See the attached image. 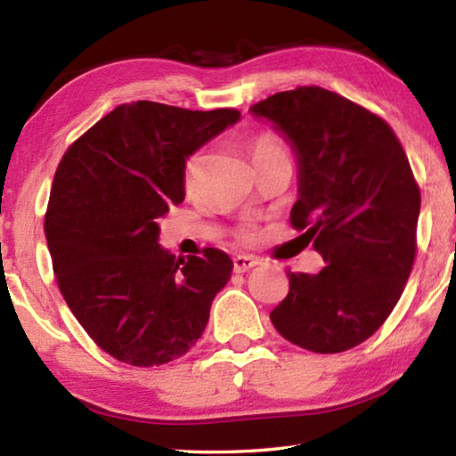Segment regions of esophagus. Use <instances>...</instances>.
Here are the masks:
<instances>
[{
	"label": "esophagus",
	"instance_id": "34e87169",
	"mask_svg": "<svg viewBox=\"0 0 456 456\" xmlns=\"http://www.w3.org/2000/svg\"><path fill=\"white\" fill-rule=\"evenodd\" d=\"M258 265V258L250 256V255H239L233 258V270L235 273H247V270L255 268Z\"/></svg>",
	"mask_w": 456,
	"mask_h": 456
}]
</instances>
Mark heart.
<instances>
[{"mask_svg": "<svg viewBox=\"0 0 456 456\" xmlns=\"http://www.w3.org/2000/svg\"><path fill=\"white\" fill-rule=\"evenodd\" d=\"M280 152H284V149H282V144L278 142L274 134L265 133L250 142V154H253L255 162L260 159H266V157H274V154H280ZM198 174H200V157L198 154H193V157L188 159L186 167H183V186L191 188L198 180ZM240 237L248 240L250 237H253V231L245 227L243 231H240Z\"/></svg>", "mask_w": 456, "mask_h": 456, "instance_id": "1", "label": "heart"}]
</instances>
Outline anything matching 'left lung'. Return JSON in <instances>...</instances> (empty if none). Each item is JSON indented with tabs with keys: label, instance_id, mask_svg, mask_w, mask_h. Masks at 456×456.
Masks as SVG:
<instances>
[{
	"label": "left lung",
	"instance_id": "obj_1",
	"mask_svg": "<svg viewBox=\"0 0 456 456\" xmlns=\"http://www.w3.org/2000/svg\"><path fill=\"white\" fill-rule=\"evenodd\" d=\"M294 151L289 221L323 256L317 274H289L270 322L307 351L343 353L378 331L415 258L419 188L390 125L317 86L278 92L248 110Z\"/></svg>",
	"mask_w": 456,
	"mask_h": 456
}]
</instances>
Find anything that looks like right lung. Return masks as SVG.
Here are the masks:
<instances>
[{
    "instance_id": "add662e5",
    "label": "right lung",
    "mask_w": 456,
    "mask_h": 456,
    "mask_svg": "<svg viewBox=\"0 0 456 456\" xmlns=\"http://www.w3.org/2000/svg\"><path fill=\"white\" fill-rule=\"evenodd\" d=\"M239 119L237 110L125 103L58 164L45 217L56 282L86 333L121 362L186 354L229 282L225 253L176 258L159 245V221L186 196V160Z\"/></svg>"
}]
</instances>
